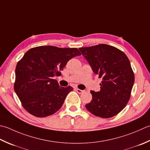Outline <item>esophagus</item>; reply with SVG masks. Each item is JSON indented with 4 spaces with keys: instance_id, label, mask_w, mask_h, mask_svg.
<instances>
[{
    "instance_id": "esophagus-1",
    "label": "esophagus",
    "mask_w": 150,
    "mask_h": 150,
    "mask_svg": "<svg viewBox=\"0 0 150 150\" xmlns=\"http://www.w3.org/2000/svg\"><path fill=\"white\" fill-rule=\"evenodd\" d=\"M75 90L77 92V93H82L84 92V90H80V89H79V88H76Z\"/></svg>"
}]
</instances>
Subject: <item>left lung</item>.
<instances>
[{
  "mask_svg": "<svg viewBox=\"0 0 150 150\" xmlns=\"http://www.w3.org/2000/svg\"><path fill=\"white\" fill-rule=\"evenodd\" d=\"M79 50L93 73L102 79L100 91H90L92 99L86 108L93 115L103 118L116 116L129 102L134 82L129 60L124 52L106 44Z\"/></svg>",
  "mask_w": 150,
  "mask_h": 150,
  "instance_id": "1",
  "label": "left lung"
}]
</instances>
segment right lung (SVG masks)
<instances>
[{"label": "right lung", "mask_w": 150, "mask_h": 150, "mask_svg": "<svg viewBox=\"0 0 150 150\" xmlns=\"http://www.w3.org/2000/svg\"><path fill=\"white\" fill-rule=\"evenodd\" d=\"M81 54L77 48L51 45L36 47L26 52L17 64L13 87L28 112L43 118L60 109L73 88L60 86L53 77L61 75L70 59Z\"/></svg>", "instance_id": "add662e5"}]
</instances>
